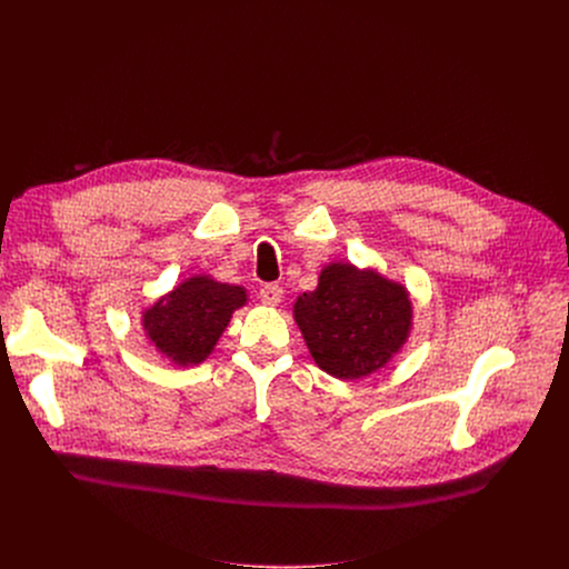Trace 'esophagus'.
<instances>
[{"label": "esophagus", "instance_id": "34e87169", "mask_svg": "<svg viewBox=\"0 0 569 569\" xmlns=\"http://www.w3.org/2000/svg\"><path fill=\"white\" fill-rule=\"evenodd\" d=\"M283 297V288L279 283H266L261 286L259 290V299L266 303V306H277Z\"/></svg>", "mask_w": 569, "mask_h": 569}]
</instances>
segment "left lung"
Listing matches in <instances>:
<instances>
[{
    "label": "left lung",
    "mask_w": 569,
    "mask_h": 569,
    "mask_svg": "<svg viewBox=\"0 0 569 569\" xmlns=\"http://www.w3.org/2000/svg\"><path fill=\"white\" fill-rule=\"evenodd\" d=\"M295 321L319 369L353 380L380 369L412 323L410 295L376 272L333 263L295 303Z\"/></svg>",
    "instance_id": "obj_1"
}]
</instances>
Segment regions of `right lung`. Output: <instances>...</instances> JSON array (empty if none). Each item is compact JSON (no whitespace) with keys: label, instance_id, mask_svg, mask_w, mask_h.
I'll return each mask as SVG.
<instances>
[{"label":"right lung","instance_id":"right-lung-1","mask_svg":"<svg viewBox=\"0 0 569 569\" xmlns=\"http://www.w3.org/2000/svg\"><path fill=\"white\" fill-rule=\"evenodd\" d=\"M242 303V288L193 277L146 310L143 331L176 365H198L213 351L231 312Z\"/></svg>","mask_w":569,"mask_h":569}]
</instances>
